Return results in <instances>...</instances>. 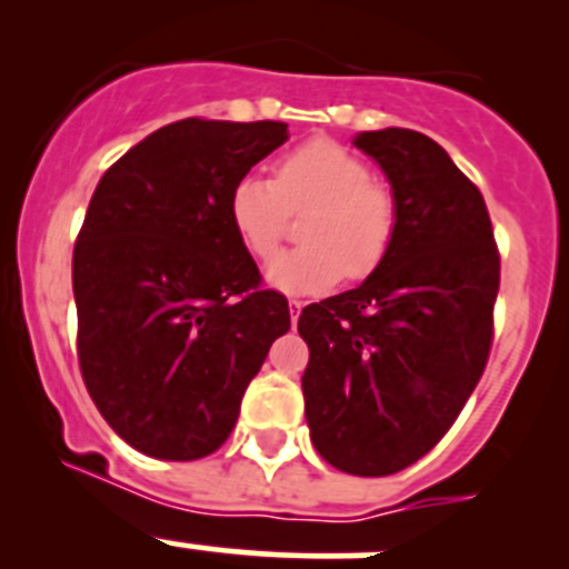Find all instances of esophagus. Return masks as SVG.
<instances>
[{
    "label": "esophagus",
    "instance_id": "34e87169",
    "mask_svg": "<svg viewBox=\"0 0 569 569\" xmlns=\"http://www.w3.org/2000/svg\"><path fill=\"white\" fill-rule=\"evenodd\" d=\"M306 308V302L302 300H289V313H291V321L300 319V311Z\"/></svg>",
    "mask_w": 569,
    "mask_h": 569
}]
</instances>
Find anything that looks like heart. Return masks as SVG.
I'll use <instances>...</instances> for the list:
<instances>
[{
	"mask_svg": "<svg viewBox=\"0 0 569 569\" xmlns=\"http://www.w3.org/2000/svg\"><path fill=\"white\" fill-rule=\"evenodd\" d=\"M308 212L306 244L278 252L263 274L291 295L325 291L343 278L363 280L391 252L399 206L371 168L336 140H311L286 153L274 178L242 176L228 198L233 231L252 256L267 258L283 242L289 214Z\"/></svg>",
	"mask_w": 569,
	"mask_h": 569,
	"instance_id": "1",
	"label": "heart"
}]
</instances>
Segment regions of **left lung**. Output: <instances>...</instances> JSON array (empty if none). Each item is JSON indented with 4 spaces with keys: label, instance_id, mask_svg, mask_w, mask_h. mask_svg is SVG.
Wrapping results in <instances>:
<instances>
[{
    "label": "left lung",
    "instance_id": "8db88e82",
    "mask_svg": "<svg viewBox=\"0 0 569 569\" xmlns=\"http://www.w3.org/2000/svg\"><path fill=\"white\" fill-rule=\"evenodd\" d=\"M355 146L386 173L399 222L358 289L302 308V393L313 446L332 468L388 476L432 451L473 393L501 258L485 198L438 142L391 126Z\"/></svg>",
    "mask_w": 569,
    "mask_h": 569
}]
</instances>
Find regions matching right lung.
<instances>
[{"mask_svg": "<svg viewBox=\"0 0 569 569\" xmlns=\"http://www.w3.org/2000/svg\"><path fill=\"white\" fill-rule=\"evenodd\" d=\"M289 140L278 120L187 118L101 176L73 248L79 366L104 421L157 460L220 449L289 302L261 289L228 198Z\"/></svg>", "mask_w": 569, "mask_h": 569, "instance_id": "obj_1", "label": "right lung"}]
</instances>
